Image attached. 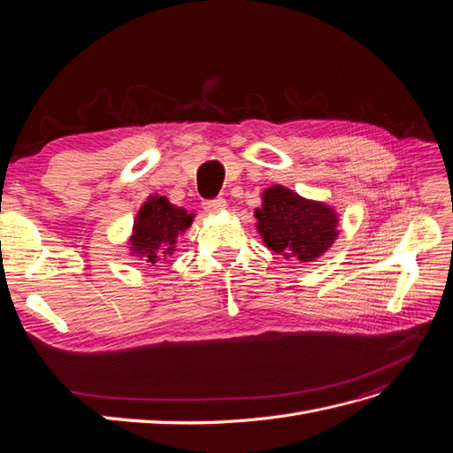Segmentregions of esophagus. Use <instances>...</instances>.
Wrapping results in <instances>:
<instances>
[{
	"instance_id": "obj_1",
	"label": "esophagus",
	"mask_w": 453,
	"mask_h": 453,
	"mask_svg": "<svg viewBox=\"0 0 453 453\" xmlns=\"http://www.w3.org/2000/svg\"><path fill=\"white\" fill-rule=\"evenodd\" d=\"M202 205H203V210L208 211V213H219V211H223V210L226 208V200H225V198L203 200V202H202Z\"/></svg>"
}]
</instances>
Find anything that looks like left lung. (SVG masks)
<instances>
[{
	"instance_id": "8db88e82",
	"label": "left lung",
	"mask_w": 453,
	"mask_h": 453,
	"mask_svg": "<svg viewBox=\"0 0 453 453\" xmlns=\"http://www.w3.org/2000/svg\"><path fill=\"white\" fill-rule=\"evenodd\" d=\"M255 217L266 248L300 263H311L323 255L338 236V215L333 208L298 196L281 185L265 190L263 208L255 211Z\"/></svg>"
}]
</instances>
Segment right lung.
I'll return each mask as SVG.
<instances>
[{"label": "right lung", "mask_w": 453, "mask_h": 453, "mask_svg": "<svg viewBox=\"0 0 453 453\" xmlns=\"http://www.w3.org/2000/svg\"><path fill=\"white\" fill-rule=\"evenodd\" d=\"M193 213L172 205L164 196H149L135 215L134 232L130 236V251L143 257L150 266L157 265L160 257L172 255L177 236L193 223Z\"/></svg>", "instance_id": "right-lung-1"}]
</instances>
